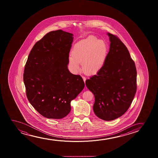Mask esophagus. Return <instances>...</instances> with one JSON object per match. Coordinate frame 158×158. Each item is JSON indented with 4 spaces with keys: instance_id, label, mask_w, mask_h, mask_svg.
<instances>
[{
    "instance_id": "34e87169",
    "label": "esophagus",
    "mask_w": 158,
    "mask_h": 158,
    "mask_svg": "<svg viewBox=\"0 0 158 158\" xmlns=\"http://www.w3.org/2000/svg\"><path fill=\"white\" fill-rule=\"evenodd\" d=\"M82 78H83V80H84V82H85V81H86V78L85 77H82Z\"/></svg>"
}]
</instances>
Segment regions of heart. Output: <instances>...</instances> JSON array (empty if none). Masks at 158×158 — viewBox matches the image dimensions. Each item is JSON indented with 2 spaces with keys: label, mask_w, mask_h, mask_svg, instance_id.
<instances>
[{
  "label": "heart",
  "mask_w": 158,
  "mask_h": 158,
  "mask_svg": "<svg viewBox=\"0 0 158 158\" xmlns=\"http://www.w3.org/2000/svg\"><path fill=\"white\" fill-rule=\"evenodd\" d=\"M107 53L105 41L89 36L78 42L74 46L69 64L74 72L80 69L82 62L83 71L87 74L98 71L104 65Z\"/></svg>",
  "instance_id": "b5f03b06"
}]
</instances>
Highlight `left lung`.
Here are the masks:
<instances>
[{
	"mask_svg": "<svg viewBox=\"0 0 158 158\" xmlns=\"http://www.w3.org/2000/svg\"><path fill=\"white\" fill-rule=\"evenodd\" d=\"M107 35L110 48L104 65L86 80V85L94 95L95 114L110 121L122 116L132 104L136 91V69L124 44L116 35Z\"/></svg>",
	"mask_w": 158,
	"mask_h": 158,
	"instance_id": "1",
	"label": "left lung"
}]
</instances>
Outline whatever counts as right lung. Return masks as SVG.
<instances>
[{"label":"right lung","instance_id":"right-lung-1","mask_svg":"<svg viewBox=\"0 0 158 158\" xmlns=\"http://www.w3.org/2000/svg\"><path fill=\"white\" fill-rule=\"evenodd\" d=\"M73 35L61 30L48 33L35 44L25 66L27 98L47 118L66 117L71 110V102L84 88L81 76L67 68Z\"/></svg>","mask_w":158,"mask_h":158}]
</instances>
